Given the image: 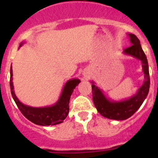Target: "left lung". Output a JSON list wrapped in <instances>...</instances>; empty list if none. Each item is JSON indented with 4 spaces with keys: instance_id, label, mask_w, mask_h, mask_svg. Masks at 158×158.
<instances>
[{
    "instance_id": "left-lung-1",
    "label": "left lung",
    "mask_w": 158,
    "mask_h": 158,
    "mask_svg": "<svg viewBox=\"0 0 158 158\" xmlns=\"http://www.w3.org/2000/svg\"><path fill=\"white\" fill-rule=\"evenodd\" d=\"M129 37L131 46L125 49L123 53L140 60L142 64V70L144 72V83L139 88L136 94L127 100L112 101L108 100L94 82L92 81L93 100L95 107L100 115L110 119L124 120L133 115L146 98L150 89V73L146 54L142 51L140 41L137 36L134 34H129Z\"/></svg>"
}]
</instances>
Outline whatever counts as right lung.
Returning <instances> with one entry per match:
<instances>
[{"label":"right lung","mask_w":158,"mask_h":158,"mask_svg":"<svg viewBox=\"0 0 158 158\" xmlns=\"http://www.w3.org/2000/svg\"><path fill=\"white\" fill-rule=\"evenodd\" d=\"M23 43H20L19 47ZM81 81L79 79H71L65 83L60 96L59 100L56 104L50 107H32L25 105L18 100L13 90L12 84V69L11 65L10 69V89L12 98L16 102L19 111L26 118L36 125L40 126H53L63 123L64 119L69 114V100L73 89L76 88Z\"/></svg>","instance_id":"add662e5"}]
</instances>
